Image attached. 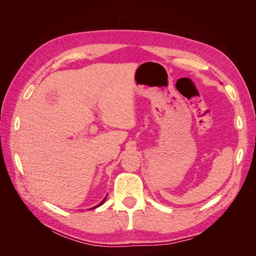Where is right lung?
<instances>
[{"instance_id": "add662e5", "label": "right lung", "mask_w": 256, "mask_h": 256, "mask_svg": "<svg viewBox=\"0 0 256 256\" xmlns=\"http://www.w3.org/2000/svg\"><path fill=\"white\" fill-rule=\"evenodd\" d=\"M104 200H106V198H104ZM104 200H102V203H99V204H98V205H97V206H95V207H94V208H96V207H98V206H100V205H102V204H104Z\"/></svg>"}]
</instances>
